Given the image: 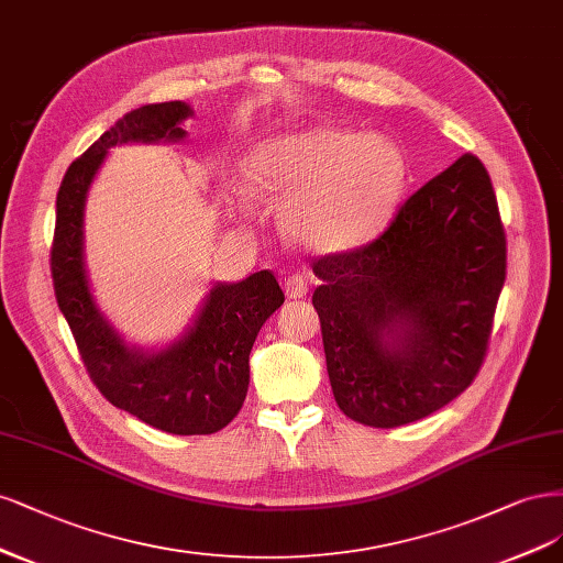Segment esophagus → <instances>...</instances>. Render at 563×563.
<instances>
[{"instance_id": "34e87169", "label": "esophagus", "mask_w": 563, "mask_h": 563, "mask_svg": "<svg viewBox=\"0 0 563 563\" xmlns=\"http://www.w3.org/2000/svg\"><path fill=\"white\" fill-rule=\"evenodd\" d=\"M308 292V283L303 274H292L285 278V295L287 299H303Z\"/></svg>"}]
</instances>
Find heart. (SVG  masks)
Here are the masks:
<instances>
[{
	"label": "heart",
	"instance_id": "heart-1",
	"mask_svg": "<svg viewBox=\"0 0 563 563\" xmlns=\"http://www.w3.org/2000/svg\"><path fill=\"white\" fill-rule=\"evenodd\" d=\"M247 173L260 191L287 198V231L322 252L374 239L407 187V158L390 137L334 125H311L262 142Z\"/></svg>",
	"mask_w": 563,
	"mask_h": 563
}]
</instances>
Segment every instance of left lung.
<instances>
[{
    "label": "left lung",
    "instance_id": "1",
    "mask_svg": "<svg viewBox=\"0 0 563 563\" xmlns=\"http://www.w3.org/2000/svg\"><path fill=\"white\" fill-rule=\"evenodd\" d=\"M505 268L498 201L475 154L413 191L367 245L313 260L339 409L397 428L459 397L484 365Z\"/></svg>",
    "mask_w": 563,
    "mask_h": 563
}]
</instances>
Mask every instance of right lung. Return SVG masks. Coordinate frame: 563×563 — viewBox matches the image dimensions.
<instances>
[{"instance_id": "add662e5", "label": "right lung", "mask_w": 563, "mask_h": 563, "mask_svg": "<svg viewBox=\"0 0 563 563\" xmlns=\"http://www.w3.org/2000/svg\"><path fill=\"white\" fill-rule=\"evenodd\" d=\"M185 102L144 104L67 168L56 198L51 245L53 292L77 341L84 367L107 402L173 434H212L239 416L250 384V351L266 318L285 301L271 271L217 285L183 341L161 353L129 349L90 297L84 271V201L104 154L121 142L179 140Z\"/></svg>"}]
</instances>
